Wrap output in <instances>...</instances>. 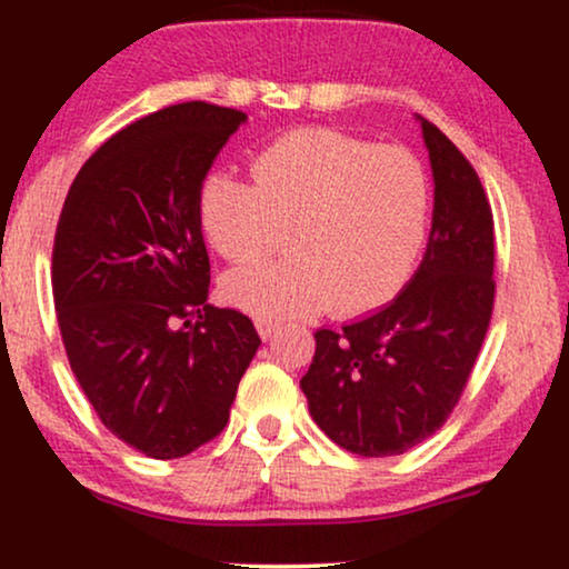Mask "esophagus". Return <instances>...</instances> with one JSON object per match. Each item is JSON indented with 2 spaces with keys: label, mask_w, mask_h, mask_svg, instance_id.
<instances>
[{
  "label": "esophagus",
  "mask_w": 569,
  "mask_h": 569,
  "mask_svg": "<svg viewBox=\"0 0 569 569\" xmlns=\"http://www.w3.org/2000/svg\"><path fill=\"white\" fill-rule=\"evenodd\" d=\"M256 329H259L261 339H271V337H274V333H277L279 323L271 321V318H259V321H256Z\"/></svg>",
  "instance_id": "1"
}]
</instances>
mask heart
<instances>
[{"mask_svg":"<svg viewBox=\"0 0 569 569\" xmlns=\"http://www.w3.org/2000/svg\"><path fill=\"white\" fill-rule=\"evenodd\" d=\"M248 178L212 170L193 199L204 243L236 263L269 253L277 224H287V259L224 277L232 306L274 321L329 306L362 316L407 284L432 212L417 154L337 129H298L253 152Z\"/></svg>","mask_w":569,"mask_h":569,"instance_id":"1","label":"heart"}]
</instances>
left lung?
Segmentation results:
<instances>
[{
  "label": "left lung",
  "instance_id": "8db88e82",
  "mask_svg": "<svg viewBox=\"0 0 569 569\" xmlns=\"http://www.w3.org/2000/svg\"><path fill=\"white\" fill-rule=\"evenodd\" d=\"M419 121L435 178L425 259L388 306L341 329H318L300 380L316 425L365 458L407 453L446 425L495 306L492 207L463 152Z\"/></svg>",
  "mask_w": 569,
  "mask_h": 569
}]
</instances>
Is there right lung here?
Here are the masks:
<instances>
[{"mask_svg": "<svg viewBox=\"0 0 569 569\" xmlns=\"http://www.w3.org/2000/svg\"><path fill=\"white\" fill-rule=\"evenodd\" d=\"M248 116L191 100L113 134L77 173L53 238L51 287L69 365L116 438L181 458L230 419L261 339L209 306L193 199Z\"/></svg>", "mask_w": 569, "mask_h": 569, "instance_id": "1", "label": "right lung"}]
</instances>
